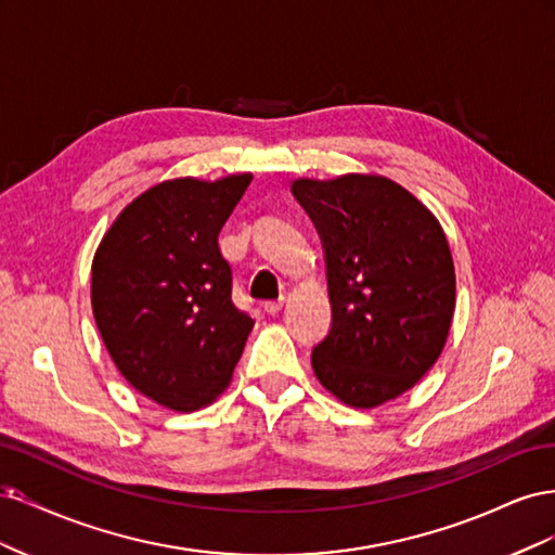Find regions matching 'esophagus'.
<instances>
[{
  "label": "esophagus",
  "instance_id": "1",
  "mask_svg": "<svg viewBox=\"0 0 555 555\" xmlns=\"http://www.w3.org/2000/svg\"><path fill=\"white\" fill-rule=\"evenodd\" d=\"M282 306H284V298H278V300H266V304H263V310H266L268 314H278V312L282 310Z\"/></svg>",
  "mask_w": 555,
  "mask_h": 555
}]
</instances>
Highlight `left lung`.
<instances>
[{
	"mask_svg": "<svg viewBox=\"0 0 555 555\" xmlns=\"http://www.w3.org/2000/svg\"><path fill=\"white\" fill-rule=\"evenodd\" d=\"M322 238L331 331L312 349L317 379L351 408H377L438 361L456 275L433 212L389 178L294 180Z\"/></svg>",
	"mask_w": 555,
	"mask_h": 555,
	"instance_id": "left-lung-1",
	"label": "left lung"
}]
</instances>
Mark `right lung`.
<instances>
[{"label": "right lung", "mask_w": 555, "mask_h": 555, "mask_svg": "<svg viewBox=\"0 0 555 555\" xmlns=\"http://www.w3.org/2000/svg\"><path fill=\"white\" fill-rule=\"evenodd\" d=\"M249 173L155 184L117 215L92 261V312L117 371L176 412L220 396L255 319L231 300L217 236Z\"/></svg>", "instance_id": "right-lung-1"}]
</instances>
